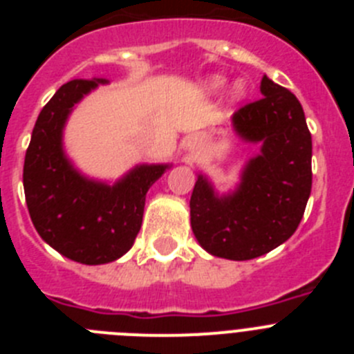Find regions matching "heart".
<instances>
[{
	"mask_svg": "<svg viewBox=\"0 0 354 354\" xmlns=\"http://www.w3.org/2000/svg\"><path fill=\"white\" fill-rule=\"evenodd\" d=\"M223 86H225V80L221 76L209 77L207 83H205V88L212 93L220 92ZM243 95H245V83L237 81V83H234L232 86H230V90H228V99H230V101H239Z\"/></svg>",
	"mask_w": 354,
	"mask_h": 354,
	"instance_id": "heart-1",
	"label": "heart"
}]
</instances>
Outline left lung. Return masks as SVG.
I'll use <instances>...</instances> for the list:
<instances>
[{"label":"left lung","mask_w":354,"mask_h":354,"mask_svg":"<svg viewBox=\"0 0 354 354\" xmlns=\"http://www.w3.org/2000/svg\"><path fill=\"white\" fill-rule=\"evenodd\" d=\"M262 97L234 113L232 126L261 154L246 162L232 195L218 196L204 175L189 200L192 228L211 255L250 261L286 243L298 228L312 189V136L290 90L261 81Z\"/></svg>","instance_id":"obj_1"}]
</instances>
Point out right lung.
I'll list each match as a JSON object with an SVG mask.
<instances>
[{"mask_svg": "<svg viewBox=\"0 0 354 354\" xmlns=\"http://www.w3.org/2000/svg\"><path fill=\"white\" fill-rule=\"evenodd\" d=\"M106 80H72L35 122L23 170L30 218L49 246L81 264H106L129 252L143 220L149 187L168 165H140L109 186L86 179L67 159L62 134L76 102Z\"/></svg>", "mask_w": 354, "mask_h": 354, "instance_id": "add662e5", "label": "right lung"}]
</instances>
